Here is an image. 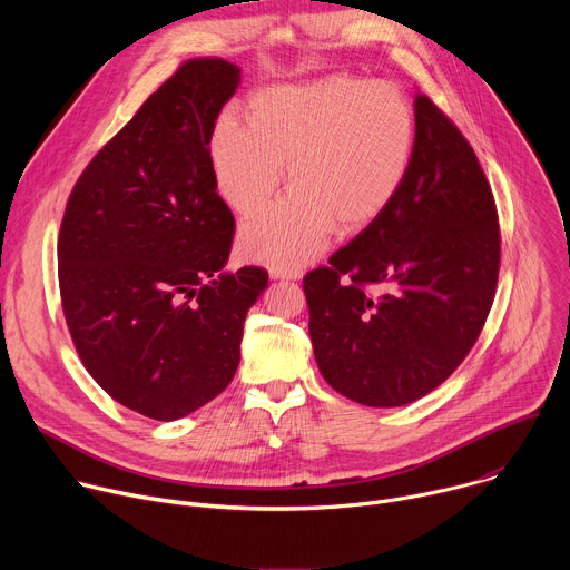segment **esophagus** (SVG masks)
Listing matches in <instances>:
<instances>
[{"instance_id":"34e87169","label":"esophagus","mask_w":570,"mask_h":570,"mask_svg":"<svg viewBox=\"0 0 570 570\" xmlns=\"http://www.w3.org/2000/svg\"><path fill=\"white\" fill-rule=\"evenodd\" d=\"M271 277H273V279H282V282H291V279L295 282V279L302 277V273H299V271H293V273H273Z\"/></svg>"}]
</instances>
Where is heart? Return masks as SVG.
Wrapping results in <instances>:
<instances>
[{"instance_id": "obj_1", "label": "heart", "mask_w": 570, "mask_h": 570, "mask_svg": "<svg viewBox=\"0 0 570 570\" xmlns=\"http://www.w3.org/2000/svg\"><path fill=\"white\" fill-rule=\"evenodd\" d=\"M415 144V108L390 83L327 76L255 92L246 124L223 117L212 130L216 189L232 212L253 216L286 165L291 194L240 227L238 253L286 273L308 264L334 229H367L403 189Z\"/></svg>"}]
</instances>
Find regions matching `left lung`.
<instances>
[{"label":"left lung","instance_id":"8db88e82","mask_svg":"<svg viewBox=\"0 0 570 570\" xmlns=\"http://www.w3.org/2000/svg\"><path fill=\"white\" fill-rule=\"evenodd\" d=\"M415 117L413 167L394 203L330 268L304 277L320 374L372 409L446 381L478 341L499 282V216L473 148L422 92Z\"/></svg>","mask_w":570,"mask_h":570}]
</instances>
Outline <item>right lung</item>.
Instances as JSON below:
<instances>
[{
	"mask_svg": "<svg viewBox=\"0 0 570 570\" xmlns=\"http://www.w3.org/2000/svg\"><path fill=\"white\" fill-rule=\"evenodd\" d=\"M240 83L223 58L185 62L95 155L58 238L67 327L92 379L126 409L180 420L220 394L268 273L225 271L234 218L209 137Z\"/></svg>",
	"mask_w": 570,
	"mask_h": 570,
	"instance_id": "obj_1",
	"label": "right lung"
}]
</instances>
